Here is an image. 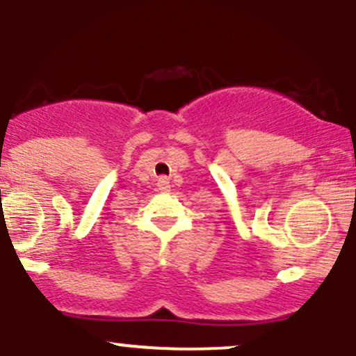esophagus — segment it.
<instances>
[{"label":"esophagus","instance_id":"34e87169","mask_svg":"<svg viewBox=\"0 0 356 356\" xmlns=\"http://www.w3.org/2000/svg\"><path fill=\"white\" fill-rule=\"evenodd\" d=\"M159 187L162 191H167V187H169V181H167L165 177H160L159 179Z\"/></svg>","mask_w":356,"mask_h":356}]
</instances>
